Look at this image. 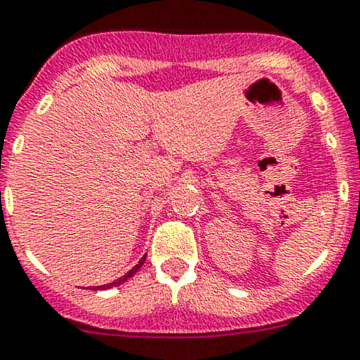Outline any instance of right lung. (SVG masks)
<instances>
[{"instance_id":"1","label":"right lung","mask_w":360,"mask_h":360,"mask_svg":"<svg viewBox=\"0 0 360 360\" xmlns=\"http://www.w3.org/2000/svg\"><path fill=\"white\" fill-rule=\"evenodd\" d=\"M144 259H146V255H144V256H143V258L139 259V264H137V265H135V267H134V269H129L128 273L124 274V276H120V278H119V280H115V282H111V283H105V285H98V288H93V289H95V291H104V289H111V288H117V285H120V283H124V282H126V280H129V278H131V276H134V274H135V273H137L139 269L143 267V264H144Z\"/></svg>"}]
</instances>
